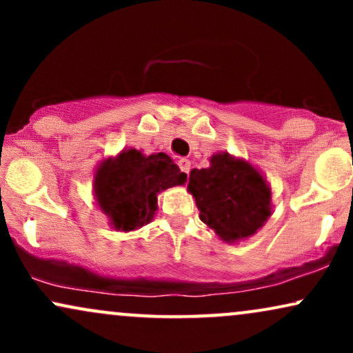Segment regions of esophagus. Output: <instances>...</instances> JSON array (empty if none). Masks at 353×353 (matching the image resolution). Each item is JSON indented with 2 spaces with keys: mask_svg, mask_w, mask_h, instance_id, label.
I'll return each mask as SVG.
<instances>
[{
  "mask_svg": "<svg viewBox=\"0 0 353 353\" xmlns=\"http://www.w3.org/2000/svg\"><path fill=\"white\" fill-rule=\"evenodd\" d=\"M179 168H181V171L184 172V174H188L189 176V172H190V161L189 159H179Z\"/></svg>",
  "mask_w": 353,
  "mask_h": 353,
  "instance_id": "esophagus-1",
  "label": "esophagus"
}]
</instances>
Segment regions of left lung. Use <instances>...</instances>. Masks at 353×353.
Instances as JSON below:
<instances>
[{"label": "left lung", "mask_w": 353, "mask_h": 353, "mask_svg": "<svg viewBox=\"0 0 353 353\" xmlns=\"http://www.w3.org/2000/svg\"><path fill=\"white\" fill-rule=\"evenodd\" d=\"M188 189L196 197L201 221L225 242L252 236L270 216L264 177L225 152L210 157V168L192 169Z\"/></svg>", "instance_id": "obj_1"}]
</instances>
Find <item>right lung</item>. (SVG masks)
<instances>
[{"instance_id": "1", "label": "right lung", "mask_w": 353, "mask_h": 353, "mask_svg": "<svg viewBox=\"0 0 353 353\" xmlns=\"http://www.w3.org/2000/svg\"><path fill=\"white\" fill-rule=\"evenodd\" d=\"M185 177L165 154L143 156L129 149L103 163L94 177V192L114 229L134 230L154 217L157 192L184 184Z\"/></svg>"}]
</instances>
